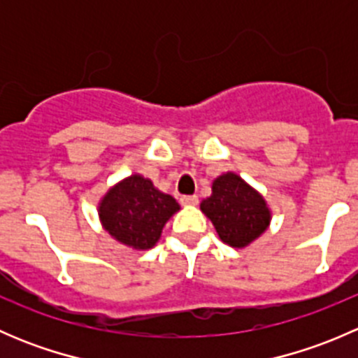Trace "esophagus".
Instances as JSON below:
<instances>
[{
    "mask_svg": "<svg viewBox=\"0 0 358 358\" xmlns=\"http://www.w3.org/2000/svg\"><path fill=\"white\" fill-rule=\"evenodd\" d=\"M199 202V197L197 196H182L180 197V204L182 206H196Z\"/></svg>",
    "mask_w": 358,
    "mask_h": 358,
    "instance_id": "esophagus-1",
    "label": "esophagus"
}]
</instances>
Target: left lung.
<instances>
[{"instance_id": "1", "label": "left lung", "mask_w": 358, "mask_h": 358, "mask_svg": "<svg viewBox=\"0 0 358 358\" xmlns=\"http://www.w3.org/2000/svg\"><path fill=\"white\" fill-rule=\"evenodd\" d=\"M220 239L232 248H244L262 236L270 223L266 202L241 176L225 173L213 182V194L201 202Z\"/></svg>"}]
</instances>
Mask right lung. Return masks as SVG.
I'll list each match as a JSON object with an SVG mask.
<instances>
[{"label": "right lung", "mask_w": 358, "mask_h": 358, "mask_svg": "<svg viewBox=\"0 0 358 358\" xmlns=\"http://www.w3.org/2000/svg\"><path fill=\"white\" fill-rule=\"evenodd\" d=\"M178 209L175 197L157 190L150 180L131 175L106 194L99 215L103 229L119 243L150 249L161 237L162 227Z\"/></svg>", "instance_id": "obj_1"}]
</instances>
